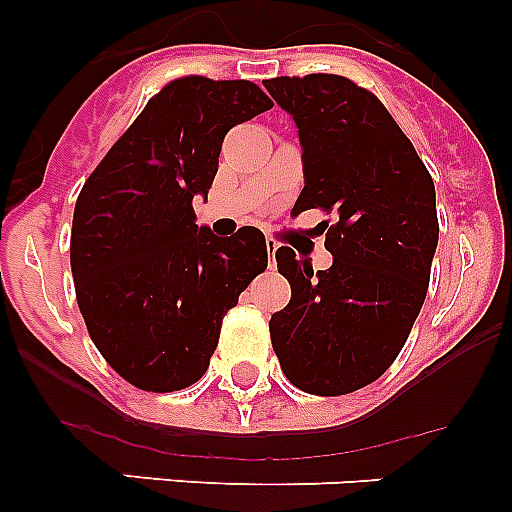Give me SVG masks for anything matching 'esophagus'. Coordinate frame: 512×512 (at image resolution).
<instances>
[{
  "label": "esophagus",
  "mask_w": 512,
  "mask_h": 512,
  "mask_svg": "<svg viewBox=\"0 0 512 512\" xmlns=\"http://www.w3.org/2000/svg\"><path fill=\"white\" fill-rule=\"evenodd\" d=\"M277 248H279V243L274 241V238H266V251H269V266H274V261H277Z\"/></svg>",
  "instance_id": "esophagus-1"
}]
</instances>
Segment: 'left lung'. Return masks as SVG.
Masks as SVG:
<instances>
[{
  "label": "left lung",
  "mask_w": 512,
  "mask_h": 512,
  "mask_svg": "<svg viewBox=\"0 0 512 512\" xmlns=\"http://www.w3.org/2000/svg\"><path fill=\"white\" fill-rule=\"evenodd\" d=\"M264 87L300 135L305 187L292 215H336L323 228L330 269L312 274L292 248L277 251L292 300L271 315V346L295 387L346 395L390 369L423 307L436 187L384 104L346 76H277Z\"/></svg>",
  "instance_id": "8db88e82"
}]
</instances>
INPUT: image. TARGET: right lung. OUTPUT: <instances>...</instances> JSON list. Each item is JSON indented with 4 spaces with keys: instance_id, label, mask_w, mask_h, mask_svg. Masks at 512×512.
Instances as JSON below:
<instances>
[{
    "instance_id": "right-lung-1",
    "label": "right lung",
    "mask_w": 512,
    "mask_h": 512,
    "mask_svg": "<svg viewBox=\"0 0 512 512\" xmlns=\"http://www.w3.org/2000/svg\"><path fill=\"white\" fill-rule=\"evenodd\" d=\"M274 104L251 81L184 76L135 117L74 207L71 274L107 364L148 392L194 384L223 315L266 269L259 228L220 238L197 225L230 128Z\"/></svg>"
}]
</instances>
